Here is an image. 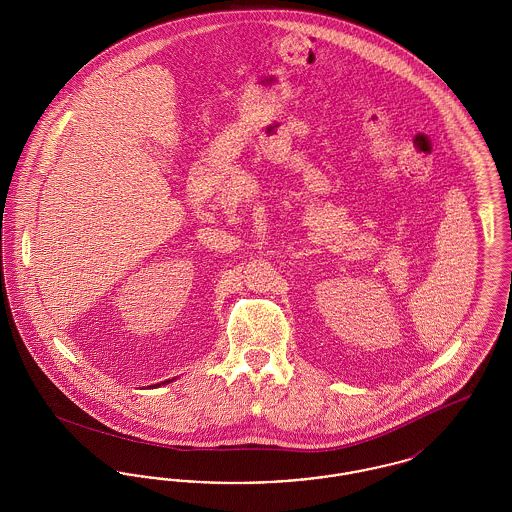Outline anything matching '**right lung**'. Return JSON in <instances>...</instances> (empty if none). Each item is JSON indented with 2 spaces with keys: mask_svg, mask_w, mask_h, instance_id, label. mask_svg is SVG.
Returning <instances> with one entry per match:
<instances>
[{
  "mask_svg": "<svg viewBox=\"0 0 512 512\" xmlns=\"http://www.w3.org/2000/svg\"><path fill=\"white\" fill-rule=\"evenodd\" d=\"M169 382H171V380H169ZM157 386H159V384H157Z\"/></svg>",
  "mask_w": 512,
  "mask_h": 512,
  "instance_id": "obj_1",
  "label": "right lung"
}]
</instances>
